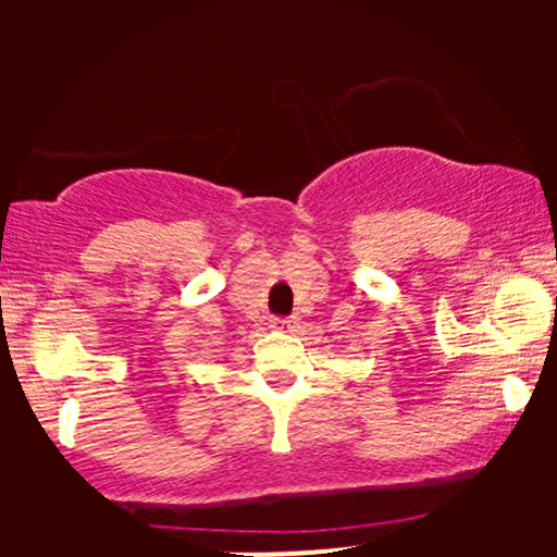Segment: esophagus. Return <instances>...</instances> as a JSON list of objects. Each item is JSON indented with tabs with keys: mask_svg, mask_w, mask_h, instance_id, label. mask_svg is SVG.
Here are the masks:
<instances>
[{
	"mask_svg": "<svg viewBox=\"0 0 557 557\" xmlns=\"http://www.w3.org/2000/svg\"><path fill=\"white\" fill-rule=\"evenodd\" d=\"M274 327H277V330H293V319H274Z\"/></svg>",
	"mask_w": 557,
	"mask_h": 557,
	"instance_id": "esophagus-1",
	"label": "esophagus"
}]
</instances>
